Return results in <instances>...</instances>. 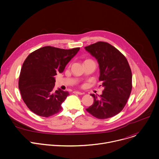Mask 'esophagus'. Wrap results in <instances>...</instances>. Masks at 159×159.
Returning a JSON list of instances; mask_svg holds the SVG:
<instances>
[{
	"label": "esophagus",
	"instance_id": "1",
	"mask_svg": "<svg viewBox=\"0 0 159 159\" xmlns=\"http://www.w3.org/2000/svg\"><path fill=\"white\" fill-rule=\"evenodd\" d=\"M73 93L75 94H78V95H83L84 94V93L81 92H78V91H75V92H73Z\"/></svg>",
	"mask_w": 159,
	"mask_h": 159
}]
</instances>
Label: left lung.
<instances>
[{
    "mask_svg": "<svg viewBox=\"0 0 159 159\" xmlns=\"http://www.w3.org/2000/svg\"><path fill=\"white\" fill-rule=\"evenodd\" d=\"M97 60L99 81L104 90L100 98L91 94L93 103L86 111L93 116L105 119L119 114L126 105L132 90V73L122 53L111 44L98 42L84 47Z\"/></svg>",
    "mask_w": 159,
    "mask_h": 159,
    "instance_id": "left-lung-1",
    "label": "left lung"
}]
</instances>
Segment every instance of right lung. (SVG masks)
I'll list each match as a JSON object with an SVG mask.
<instances>
[{"instance_id":"right-lung-1","label":"right lung","mask_w":159,"mask_h":159,"mask_svg":"<svg viewBox=\"0 0 159 159\" xmlns=\"http://www.w3.org/2000/svg\"><path fill=\"white\" fill-rule=\"evenodd\" d=\"M80 47L62 49L46 46L31 52L24 61L19 78V89L28 109L38 116L48 117L59 112L67 91H54L55 78L62 73Z\"/></svg>"}]
</instances>
